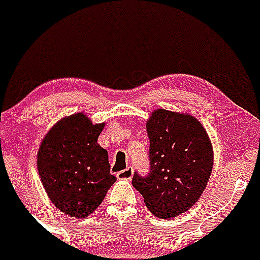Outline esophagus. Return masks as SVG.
<instances>
[{"mask_svg": "<svg viewBox=\"0 0 260 260\" xmlns=\"http://www.w3.org/2000/svg\"><path fill=\"white\" fill-rule=\"evenodd\" d=\"M133 174H134V169L133 168H126L125 170H121L119 171V173H116V176L117 179H125V180H130L131 178H133Z\"/></svg>", "mask_w": 260, "mask_h": 260, "instance_id": "1", "label": "esophagus"}]
</instances>
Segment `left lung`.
Wrapping results in <instances>:
<instances>
[{
	"label": "left lung",
	"instance_id": "1",
	"mask_svg": "<svg viewBox=\"0 0 260 260\" xmlns=\"http://www.w3.org/2000/svg\"><path fill=\"white\" fill-rule=\"evenodd\" d=\"M150 146L148 175L135 173L134 188L157 218L178 216L190 209L207 186L213 148L195 117L155 110L146 124Z\"/></svg>",
	"mask_w": 260,
	"mask_h": 260
}]
</instances>
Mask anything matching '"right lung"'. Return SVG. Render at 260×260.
I'll return each mask as SVG.
<instances>
[{
    "instance_id": "add662e5",
    "label": "right lung",
    "mask_w": 260,
    "mask_h": 260,
    "mask_svg": "<svg viewBox=\"0 0 260 260\" xmlns=\"http://www.w3.org/2000/svg\"><path fill=\"white\" fill-rule=\"evenodd\" d=\"M104 125H93L80 112L71 115L49 131L37 154V169L51 202L74 218L90 215L116 181L108 151L98 144Z\"/></svg>"
}]
</instances>
